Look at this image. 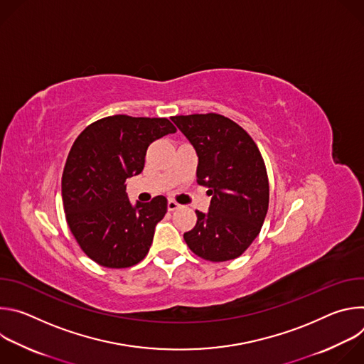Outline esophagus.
<instances>
[{"label": "esophagus", "instance_id": "obj_1", "mask_svg": "<svg viewBox=\"0 0 364 364\" xmlns=\"http://www.w3.org/2000/svg\"><path fill=\"white\" fill-rule=\"evenodd\" d=\"M180 207V204L177 203V201H174V200H168V203H167V209H168V212H174V210H177Z\"/></svg>", "mask_w": 364, "mask_h": 364}]
</instances>
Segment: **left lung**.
Listing matches in <instances>:
<instances>
[{"instance_id":"1","label":"left lung","mask_w":364,"mask_h":364,"mask_svg":"<svg viewBox=\"0 0 364 364\" xmlns=\"http://www.w3.org/2000/svg\"><path fill=\"white\" fill-rule=\"evenodd\" d=\"M171 121L194 146L197 183L212 196L209 212L196 210L197 223L184 240L205 261L236 259L261 232L268 212L269 181L261 151L223 115H178Z\"/></svg>"}]
</instances>
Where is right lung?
Segmentation results:
<instances>
[{
	"label": "right lung",
	"instance_id": "obj_1",
	"mask_svg": "<svg viewBox=\"0 0 364 364\" xmlns=\"http://www.w3.org/2000/svg\"><path fill=\"white\" fill-rule=\"evenodd\" d=\"M177 129L167 118H102L76 138L62 177L66 220L80 249L100 267L121 269L141 262L167 198L131 204L125 180L144 170L146 148Z\"/></svg>",
	"mask_w": 364,
	"mask_h": 364
}]
</instances>
